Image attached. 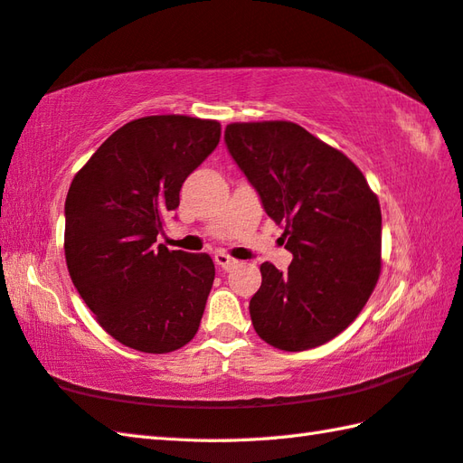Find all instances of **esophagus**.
<instances>
[{
  "label": "esophagus",
  "instance_id": "obj_1",
  "mask_svg": "<svg viewBox=\"0 0 463 463\" xmlns=\"http://www.w3.org/2000/svg\"><path fill=\"white\" fill-rule=\"evenodd\" d=\"M214 262L219 264V267H222L224 270H231V269H234L239 264L237 259H232L231 254H226V252H216L214 254Z\"/></svg>",
  "mask_w": 463,
  "mask_h": 463
}]
</instances>
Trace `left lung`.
I'll use <instances>...</instances> for the list:
<instances>
[{
  "mask_svg": "<svg viewBox=\"0 0 463 463\" xmlns=\"http://www.w3.org/2000/svg\"><path fill=\"white\" fill-rule=\"evenodd\" d=\"M224 141L294 257L287 272L260 267L252 326L279 350L322 346L356 320L376 288L378 196L346 155L297 123H231Z\"/></svg>",
  "mask_w": 463,
  "mask_h": 463,
  "instance_id": "obj_1",
  "label": "left lung"
}]
</instances>
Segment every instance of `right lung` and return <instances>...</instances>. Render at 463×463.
<instances>
[{
	"mask_svg": "<svg viewBox=\"0 0 463 463\" xmlns=\"http://www.w3.org/2000/svg\"><path fill=\"white\" fill-rule=\"evenodd\" d=\"M219 139V121L141 117L117 129L69 186V277L101 328L133 350H179L199 330L213 259L155 242L184 179Z\"/></svg>",
	"mask_w": 463,
	"mask_h": 463,
	"instance_id": "right-lung-1",
	"label": "right lung"
}]
</instances>
